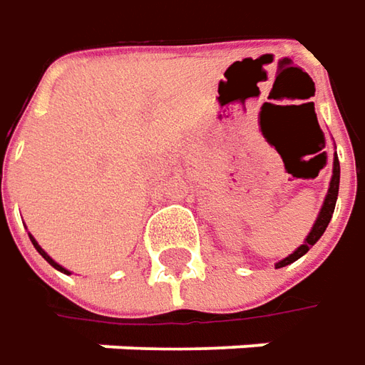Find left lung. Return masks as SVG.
Instances as JSON below:
<instances>
[{"instance_id": "1", "label": "left lung", "mask_w": 365, "mask_h": 365, "mask_svg": "<svg viewBox=\"0 0 365 365\" xmlns=\"http://www.w3.org/2000/svg\"><path fill=\"white\" fill-rule=\"evenodd\" d=\"M337 192H339V161H337V155H335V159H333V178H331V183H329V192H327V197H325L323 207H321L319 218H317V220H315V224H313V230L309 232L305 245H301L299 248H297L295 252H293V255H289V257L283 258L281 262H277V269H281V267H287V264L295 262L297 258L303 257L309 248H311V246L319 240L321 234L325 232L327 224H329V220H331L333 210H335V202H337Z\"/></svg>"}]
</instances>
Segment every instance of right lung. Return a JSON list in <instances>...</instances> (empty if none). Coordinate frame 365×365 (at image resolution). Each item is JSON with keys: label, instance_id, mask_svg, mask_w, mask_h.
Returning a JSON list of instances; mask_svg holds the SVG:
<instances>
[{"label": "right lung", "instance_id": "obj_1", "mask_svg": "<svg viewBox=\"0 0 365 365\" xmlns=\"http://www.w3.org/2000/svg\"><path fill=\"white\" fill-rule=\"evenodd\" d=\"M30 240H32V245L36 246V250H38V252H40V255H42V257H44L46 260H48V262H50V264H52V267H54V269L62 270V272H66V274H70L68 270H64V269H62V267H60V264H58V262H54V260H52V258H50V257H48V255H46L44 250H42V248H40V245H38V242H36V240H34L32 236H30Z\"/></svg>", "mask_w": 365, "mask_h": 365}]
</instances>
